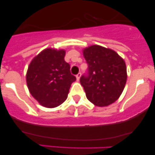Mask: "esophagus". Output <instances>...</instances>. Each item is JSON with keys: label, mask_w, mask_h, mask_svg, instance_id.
I'll use <instances>...</instances> for the list:
<instances>
[{"label": "esophagus", "mask_w": 155, "mask_h": 155, "mask_svg": "<svg viewBox=\"0 0 155 155\" xmlns=\"http://www.w3.org/2000/svg\"><path fill=\"white\" fill-rule=\"evenodd\" d=\"M81 73H79V74H78L76 76V79H77V81H79V80L80 77H81Z\"/></svg>", "instance_id": "obj_1"}]
</instances>
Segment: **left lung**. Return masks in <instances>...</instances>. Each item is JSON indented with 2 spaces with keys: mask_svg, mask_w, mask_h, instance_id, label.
I'll list each match as a JSON object with an SVG mask.
<instances>
[{
  "mask_svg": "<svg viewBox=\"0 0 155 155\" xmlns=\"http://www.w3.org/2000/svg\"><path fill=\"white\" fill-rule=\"evenodd\" d=\"M87 73L80 78L87 98L97 106H107L120 97L127 81L124 60L116 51L98 45L83 50Z\"/></svg>",
  "mask_w": 155,
  "mask_h": 155,
  "instance_id": "1",
  "label": "left lung"
}]
</instances>
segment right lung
<instances>
[{
  "instance_id": "right-lung-1",
  "label": "right lung",
  "mask_w": 155,
  "mask_h": 155,
  "mask_svg": "<svg viewBox=\"0 0 155 155\" xmlns=\"http://www.w3.org/2000/svg\"><path fill=\"white\" fill-rule=\"evenodd\" d=\"M63 49H44L33 58L27 71V84L31 94L41 106L54 108L66 100L76 77L64 60Z\"/></svg>"
}]
</instances>
